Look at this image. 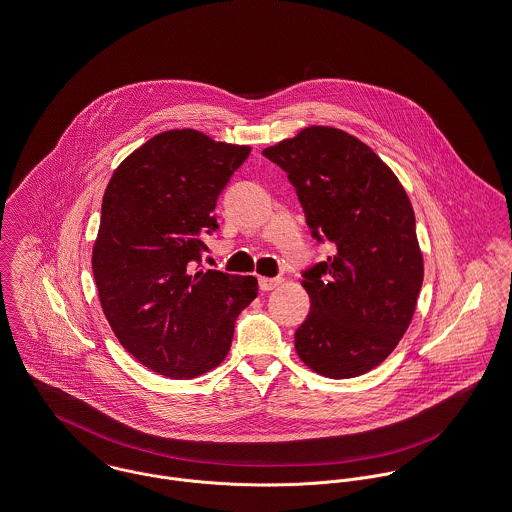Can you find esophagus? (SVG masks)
<instances>
[{
    "instance_id": "1",
    "label": "esophagus",
    "mask_w": 512,
    "mask_h": 512,
    "mask_svg": "<svg viewBox=\"0 0 512 512\" xmlns=\"http://www.w3.org/2000/svg\"><path fill=\"white\" fill-rule=\"evenodd\" d=\"M280 282H282V278H269V276H261V278H259V286H261L263 292L275 290Z\"/></svg>"
}]
</instances>
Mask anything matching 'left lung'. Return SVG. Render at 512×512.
<instances>
[{"mask_svg":"<svg viewBox=\"0 0 512 512\" xmlns=\"http://www.w3.org/2000/svg\"><path fill=\"white\" fill-rule=\"evenodd\" d=\"M263 156L288 173L312 236L335 245L302 275L312 310L294 333L296 353L327 378L366 374L397 347L421 292L411 200L394 171L339 128L308 126Z\"/></svg>","mask_w":512,"mask_h":512,"instance_id":"8db88e82","label":"left lung"}]
</instances>
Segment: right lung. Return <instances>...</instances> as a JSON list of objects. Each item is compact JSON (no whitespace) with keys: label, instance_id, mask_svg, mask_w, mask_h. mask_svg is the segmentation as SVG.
<instances>
[{"label":"right lung","instance_id":"add662e5","mask_svg":"<svg viewBox=\"0 0 512 512\" xmlns=\"http://www.w3.org/2000/svg\"><path fill=\"white\" fill-rule=\"evenodd\" d=\"M249 152L167 130L118 165L103 195L91 257L101 308L120 345L161 376L216 368L257 298L255 276L198 269L200 236L218 228L216 200Z\"/></svg>","mask_w":512,"mask_h":512}]
</instances>
